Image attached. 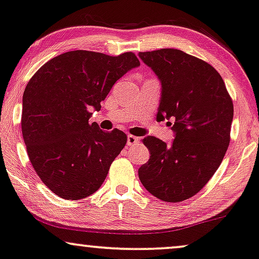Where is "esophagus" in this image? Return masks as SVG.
<instances>
[{
	"mask_svg": "<svg viewBox=\"0 0 259 259\" xmlns=\"http://www.w3.org/2000/svg\"><path fill=\"white\" fill-rule=\"evenodd\" d=\"M140 142V139L136 136H133V135H127V140H126V145L127 146H134V145H137V143Z\"/></svg>",
	"mask_w": 259,
	"mask_h": 259,
	"instance_id": "34e87169",
	"label": "esophagus"
}]
</instances>
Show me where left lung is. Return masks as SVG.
Masks as SVG:
<instances>
[{
	"label": "left lung",
	"instance_id": "1",
	"mask_svg": "<svg viewBox=\"0 0 259 259\" xmlns=\"http://www.w3.org/2000/svg\"><path fill=\"white\" fill-rule=\"evenodd\" d=\"M161 83L156 120H171V145L146 136L148 162L139 168L147 191L165 202H182L201 191L230 145L233 103L210 64L177 49L140 52Z\"/></svg>",
	"mask_w": 259,
	"mask_h": 259
}]
</instances>
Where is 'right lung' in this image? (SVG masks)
<instances>
[{"mask_svg":"<svg viewBox=\"0 0 259 259\" xmlns=\"http://www.w3.org/2000/svg\"><path fill=\"white\" fill-rule=\"evenodd\" d=\"M139 65L133 52L113 57L75 50L47 62L28 81L22 136L35 172L58 197H88L105 181L126 135L90 123L91 110L100 111L116 81Z\"/></svg>","mask_w":259,"mask_h":259,"instance_id":"right-lung-1","label":"right lung"}]
</instances>
